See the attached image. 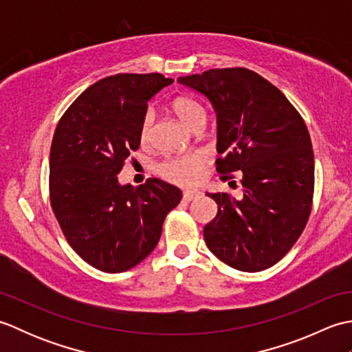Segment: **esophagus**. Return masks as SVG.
Here are the masks:
<instances>
[{
  "mask_svg": "<svg viewBox=\"0 0 352 352\" xmlns=\"http://www.w3.org/2000/svg\"><path fill=\"white\" fill-rule=\"evenodd\" d=\"M199 195H201V192H198V190H186V192H183V199L186 201V203H189V201L198 198Z\"/></svg>",
  "mask_w": 352,
  "mask_h": 352,
  "instance_id": "1",
  "label": "esophagus"
}]
</instances>
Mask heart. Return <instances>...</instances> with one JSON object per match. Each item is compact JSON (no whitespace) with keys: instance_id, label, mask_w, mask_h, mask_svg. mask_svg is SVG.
<instances>
[{"instance_id":"heart-1","label":"heart","mask_w":352,"mask_h":352,"mask_svg":"<svg viewBox=\"0 0 352 352\" xmlns=\"http://www.w3.org/2000/svg\"><path fill=\"white\" fill-rule=\"evenodd\" d=\"M172 110L178 116V119L193 130L199 124H206V110L195 100L188 98V96H178L172 101ZM154 115L153 111H146L140 124L139 139L142 145H146L151 136V125ZM206 164V155L203 153H192L178 157H169L162 162L157 168V172L170 183L178 186H193L203 178Z\"/></svg>"}]
</instances>
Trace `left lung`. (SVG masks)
I'll return each mask as SVG.
<instances>
[{"mask_svg":"<svg viewBox=\"0 0 352 352\" xmlns=\"http://www.w3.org/2000/svg\"><path fill=\"white\" fill-rule=\"evenodd\" d=\"M210 101L218 122L216 170H241L242 199L207 193L218 214L204 241L223 263L258 272L286 256L311 212L315 157L304 119L280 89L246 68L178 77Z\"/></svg>","mask_w":352,"mask_h":352,"instance_id":"obj_1","label":"left lung"}]
</instances>
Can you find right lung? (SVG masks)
Here are the masks:
<instances>
[{"instance_id": "right-lung-1", "label": "right lung", "mask_w": 352, "mask_h": 352, "mask_svg": "<svg viewBox=\"0 0 352 352\" xmlns=\"http://www.w3.org/2000/svg\"><path fill=\"white\" fill-rule=\"evenodd\" d=\"M162 74H116L87 87L58 121L50 153V199L66 241L102 272L129 271L153 252L182 190L159 178L133 188L118 174L140 145Z\"/></svg>"}]
</instances>
